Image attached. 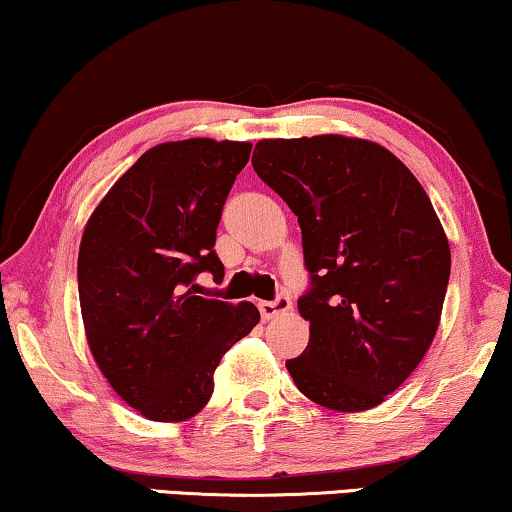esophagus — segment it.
Listing matches in <instances>:
<instances>
[{
    "mask_svg": "<svg viewBox=\"0 0 512 512\" xmlns=\"http://www.w3.org/2000/svg\"><path fill=\"white\" fill-rule=\"evenodd\" d=\"M258 310H261L263 319H275L279 314H286L291 310V300L286 296H279L277 300H261Z\"/></svg>",
    "mask_w": 512,
    "mask_h": 512,
    "instance_id": "34e87169",
    "label": "esophagus"
}]
</instances>
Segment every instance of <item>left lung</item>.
<instances>
[{"instance_id": "obj_1", "label": "left lung", "mask_w": 512, "mask_h": 512, "mask_svg": "<svg viewBox=\"0 0 512 512\" xmlns=\"http://www.w3.org/2000/svg\"><path fill=\"white\" fill-rule=\"evenodd\" d=\"M254 170L298 216L312 291L305 352L286 368L310 401H387L436 338L450 242L429 195L382 144L345 135L261 139Z\"/></svg>"}]
</instances>
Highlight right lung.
<instances>
[{
  "mask_svg": "<svg viewBox=\"0 0 512 512\" xmlns=\"http://www.w3.org/2000/svg\"><path fill=\"white\" fill-rule=\"evenodd\" d=\"M249 142L153 146L83 228L79 303L90 354L111 389L151 422H186L212 398L221 356L258 324L251 303L198 296L223 279L216 226Z\"/></svg>",
  "mask_w": 512,
  "mask_h": 512,
  "instance_id": "add662e5",
  "label": "right lung"
}]
</instances>
